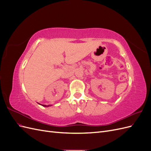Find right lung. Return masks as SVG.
Instances as JSON below:
<instances>
[{"instance_id":"obj_1","label":"right lung","mask_w":151,"mask_h":151,"mask_svg":"<svg viewBox=\"0 0 151 151\" xmlns=\"http://www.w3.org/2000/svg\"><path fill=\"white\" fill-rule=\"evenodd\" d=\"M43 106H44V107H48V106H51V105H45V104H42Z\"/></svg>"}]
</instances>
